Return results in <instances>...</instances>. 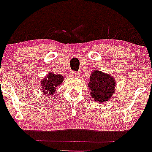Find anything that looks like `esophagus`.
Returning <instances> with one entry per match:
<instances>
[{"mask_svg": "<svg viewBox=\"0 0 152 152\" xmlns=\"http://www.w3.org/2000/svg\"><path fill=\"white\" fill-rule=\"evenodd\" d=\"M80 74L79 72H76V71H72V72L70 73V77H79Z\"/></svg>", "mask_w": 152, "mask_h": 152, "instance_id": "esophagus-1", "label": "esophagus"}]
</instances>
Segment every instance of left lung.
Masks as SVG:
<instances>
[{
	"instance_id": "1",
	"label": "left lung",
	"mask_w": 152,
	"mask_h": 152,
	"mask_svg": "<svg viewBox=\"0 0 152 152\" xmlns=\"http://www.w3.org/2000/svg\"><path fill=\"white\" fill-rule=\"evenodd\" d=\"M115 80L110 75L95 70L92 73L88 82L91 96L96 102L104 103L111 97L115 90Z\"/></svg>"
}]
</instances>
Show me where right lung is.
Here are the masks:
<instances>
[{"instance_id":"add662e5","label":"right lung","mask_w":152,"mask_h":152,"mask_svg":"<svg viewBox=\"0 0 152 152\" xmlns=\"http://www.w3.org/2000/svg\"><path fill=\"white\" fill-rule=\"evenodd\" d=\"M64 80V77L60 75H55L54 73H50L42 81V90L45 95H53L56 92V88Z\"/></svg>"}]
</instances>
